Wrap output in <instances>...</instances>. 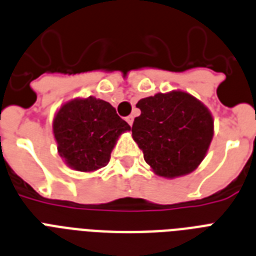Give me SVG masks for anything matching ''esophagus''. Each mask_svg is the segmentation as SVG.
<instances>
[{"mask_svg":"<svg viewBox=\"0 0 256 256\" xmlns=\"http://www.w3.org/2000/svg\"><path fill=\"white\" fill-rule=\"evenodd\" d=\"M126 122H128V124H130V126H132V122H134V116H126Z\"/></svg>","mask_w":256,"mask_h":256,"instance_id":"1","label":"esophagus"}]
</instances>
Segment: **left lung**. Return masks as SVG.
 Listing matches in <instances>:
<instances>
[{
  "instance_id": "8db88e82",
  "label": "left lung",
  "mask_w": 256,
  "mask_h": 256,
  "mask_svg": "<svg viewBox=\"0 0 256 256\" xmlns=\"http://www.w3.org/2000/svg\"><path fill=\"white\" fill-rule=\"evenodd\" d=\"M136 108L132 140L154 174L172 179L198 168L214 136V118L200 100L172 90L142 98Z\"/></svg>"
}]
</instances>
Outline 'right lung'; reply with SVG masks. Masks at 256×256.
<instances>
[{"instance_id": "1", "label": "right lung", "mask_w": 256, "mask_h": 256, "mask_svg": "<svg viewBox=\"0 0 256 256\" xmlns=\"http://www.w3.org/2000/svg\"><path fill=\"white\" fill-rule=\"evenodd\" d=\"M130 128L112 104L96 96L68 100L53 120L58 154L66 166L82 172L104 168L118 138Z\"/></svg>"}]
</instances>
